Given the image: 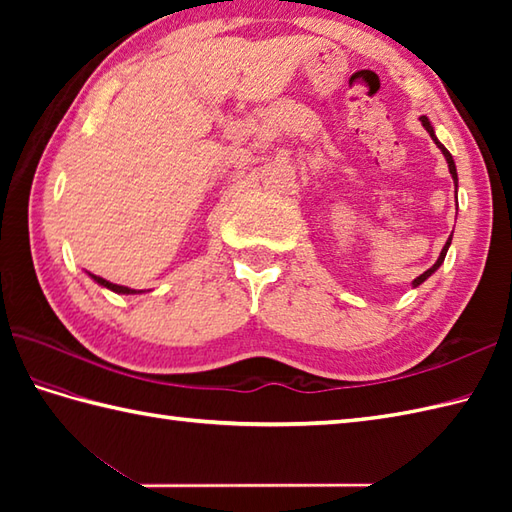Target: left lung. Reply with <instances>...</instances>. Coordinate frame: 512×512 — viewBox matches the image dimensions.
<instances>
[{
	"mask_svg": "<svg viewBox=\"0 0 512 512\" xmlns=\"http://www.w3.org/2000/svg\"><path fill=\"white\" fill-rule=\"evenodd\" d=\"M420 121H422V127L424 129H427V132H429V136L433 138V143H436L438 145V149L442 151V154H444V158H447V165H449V173H451V178H453V182H455V193H458V171H455V162H453V156L449 154V149L447 147H444L442 143H440V140L436 138V132H433V127H431V123H429V118L427 116H420ZM451 237H453V233H451ZM451 237L447 239V244H444V248H442V253H440V257H438V262L436 264H433L429 270H424V273L420 275V277H416V279H413V288H418L420 284H422V281H427L433 273H436V270L442 266V262H444V257H447V250H449V246H451Z\"/></svg>",
	"mask_w": 512,
	"mask_h": 512,
	"instance_id": "1",
	"label": "left lung"
}]
</instances>
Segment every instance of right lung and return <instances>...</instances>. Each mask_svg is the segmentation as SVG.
I'll return each mask as SVG.
<instances>
[{
    "label": "right lung",
    "mask_w": 512,
    "mask_h": 512,
    "mask_svg": "<svg viewBox=\"0 0 512 512\" xmlns=\"http://www.w3.org/2000/svg\"><path fill=\"white\" fill-rule=\"evenodd\" d=\"M96 284L99 286H103V288H107V290H114V292H118V295H138L140 290H134V288H127V286H118V284H112V281H107V279H103V277H96V275H92V273H88Z\"/></svg>",
    "instance_id": "obj_1"
}]
</instances>
